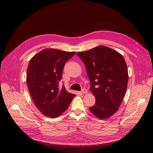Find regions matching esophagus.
<instances>
[{
    "label": "esophagus",
    "mask_w": 153,
    "mask_h": 153,
    "mask_svg": "<svg viewBox=\"0 0 153 153\" xmlns=\"http://www.w3.org/2000/svg\"><path fill=\"white\" fill-rule=\"evenodd\" d=\"M87 92H88V91H87V90L85 89V88H83V89L82 90V91H81V93H83V94H86Z\"/></svg>",
    "instance_id": "34e87169"
}]
</instances>
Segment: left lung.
<instances>
[{
	"instance_id": "left-lung-1",
	"label": "left lung",
	"mask_w": 153,
	"mask_h": 153,
	"mask_svg": "<svg viewBox=\"0 0 153 153\" xmlns=\"http://www.w3.org/2000/svg\"><path fill=\"white\" fill-rule=\"evenodd\" d=\"M76 54L85 65L90 91L96 98L90 111L100 119L112 116L118 110L127 88L128 74L123 57L105 46Z\"/></svg>"
}]
</instances>
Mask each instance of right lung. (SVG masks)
Returning <instances> with one entry per match:
<instances>
[{
  "mask_svg": "<svg viewBox=\"0 0 153 153\" xmlns=\"http://www.w3.org/2000/svg\"><path fill=\"white\" fill-rule=\"evenodd\" d=\"M76 52L45 49L30 60L27 83L30 95L40 112L55 118L68 108L75 94L59 86L65 63Z\"/></svg>",
  "mask_w": 153,
  "mask_h": 153,
  "instance_id": "add662e5",
  "label": "right lung"
}]
</instances>
